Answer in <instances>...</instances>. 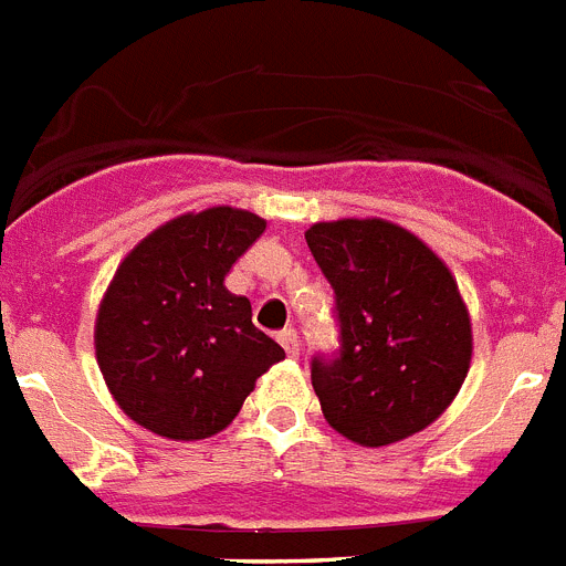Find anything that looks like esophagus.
<instances>
[{
    "mask_svg": "<svg viewBox=\"0 0 566 566\" xmlns=\"http://www.w3.org/2000/svg\"><path fill=\"white\" fill-rule=\"evenodd\" d=\"M277 339H280V345L286 348L289 357H300V337L294 328H283V332L277 334Z\"/></svg>",
    "mask_w": 566,
    "mask_h": 566,
    "instance_id": "obj_1",
    "label": "esophagus"
}]
</instances>
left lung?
Returning a JSON list of instances; mask_svg holds the SVG:
<instances>
[{"label": "left lung", "mask_w": 566, "mask_h": 566, "mask_svg": "<svg viewBox=\"0 0 566 566\" xmlns=\"http://www.w3.org/2000/svg\"><path fill=\"white\" fill-rule=\"evenodd\" d=\"M306 243L334 289L337 345L312 357L328 424L379 448L422 431L470 368L459 286L422 240L388 221L314 223Z\"/></svg>", "instance_id": "obj_1"}]
</instances>
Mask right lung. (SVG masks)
Returning a JSON list of instances; mask_svg holds the SVG:
<instances>
[{
  "mask_svg": "<svg viewBox=\"0 0 566 566\" xmlns=\"http://www.w3.org/2000/svg\"><path fill=\"white\" fill-rule=\"evenodd\" d=\"M266 221L232 207L181 214L115 272L96 319V357L122 411L167 439H207L238 417L254 379L286 352L252 323L223 277Z\"/></svg>",
  "mask_w": 566,
  "mask_h": 566,
  "instance_id": "obj_1",
  "label": "right lung"
}]
</instances>
